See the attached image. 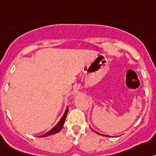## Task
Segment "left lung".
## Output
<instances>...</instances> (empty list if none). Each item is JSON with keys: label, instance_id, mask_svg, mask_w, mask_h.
Listing matches in <instances>:
<instances>
[{"label": "left lung", "instance_id": "1", "mask_svg": "<svg viewBox=\"0 0 156 156\" xmlns=\"http://www.w3.org/2000/svg\"><path fill=\"white\" fill-rule=\"evenodd\" d=\"M96 133H98L99 135H101V136H105V135H102V134H100V133H99V132H96ZM109 137H110V136H109Z\"/></svg>", "mask_w": 156, "mask_h": 156}]
</instances>
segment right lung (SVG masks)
Masks as SVG:
<instances>
[{
	"label": "right lung",
	"mask_w": 156,
	"mask_h": 156,
	"mask_svg": "<svg viewBox=\"0 0 156 156\" xmlns=\"http://www.w3.org/2000/svg\"><path fill=\"white\" fill-rule=\"evenodd\" d=\"M68 111H69V108H67L66 110H65V112H64V115H63L62 118L60 119V121L58 122L57 124H56V125L55 126V127H52V129L50 130V131H48V132L47 133L42 135V136H41V137H46V136H52V135H54V134L58 133V132H60V130L62 129L63 126H64V121H65V119H66L67 114H68Z\"/></svg>",
	"instance_id": "obj_1"
}]
</instances>
